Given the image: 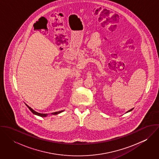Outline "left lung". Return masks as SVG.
I'll return each mask as SVG.
<instances>
[{"instance_id":"8db88e82","label":"left lung","mask_w":159,"mask_h":159,"mask_svg":"<svg viewBox=\"0 0 159 159\" xmlns=\"http://www.w3.org/2000/svg\"><path fill=\"white\" fill-rule=\"evenodd\" d=\"M133 109H134V108H132V109H131V110H129V111H127V113H129V112H130V111H132V110H133Z\"/></svg>"}]
</instances>
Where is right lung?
Returning <instances> with one entry per match:
<instances>
[{
	"instance_id": "add662e5",
	"label": "right lung",
	"mask_w": 159,
	"mask_h": 159,
	"mask_svg": "<svg viewBox=\"0 0 159 159\" xmlns=\"http://www.w3.org/2000/svg\"><path fill=\"white\" fill-rule=\"evenodd\" d=\"M25 105L28 107V108L30 110V111L33 114H35V115H37V116H40V117H46L48 114H43V113H38V112H37V111H35V110H34L32 108H31L30 107H29L27 104H25ZM64 110H62V111H57V112H54V113H51V114H53V115H56V114H58L61 113H62V112H63Z\"/></svg>"
}]
</instances>
